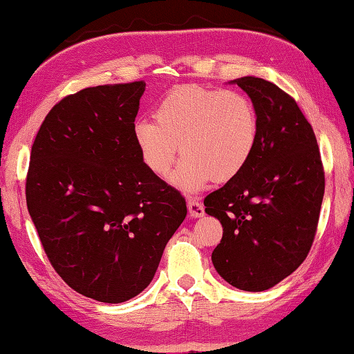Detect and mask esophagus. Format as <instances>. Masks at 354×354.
<instances>
[{
  "instance_id": "34e87169",
  "label": "esophagus",
  "mask_w": 354,
  "mask_h": 354,
  "mask_svg": "<svg viewBox=\"0 0 354 354\" xmlns=\"http://www.w3.org/2000/svg\"><path fill=\"white\" fill-rule=\"evenodd\" d=\"M187 207H189V214L194 218H198V217H203V215H205V207H203V205L198 200L190 198L187 201Z\"/></svg>"
}]
</instances>
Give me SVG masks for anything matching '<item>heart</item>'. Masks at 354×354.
I'll return each instance as SVG.
<instances>
[{"label":"heart","mask_w":354,"mask_h":354,"mask_svg":"<svg viewBox=\"0 0 354 354\" xmlns=\"http://www.w3.org/2000/svg\"><path fill=\"white\" fill-rule=\"evenodd\" d=\"M153 115L154 122L140 118L133 127L143 164L164 178L181 153L184 159L171 181L187 192L205 187L211 179L231 181L257 145L256 107L237 91L179 86L156 104Z\"/></svg>","instance_id":"obj_1"}]
</instances>
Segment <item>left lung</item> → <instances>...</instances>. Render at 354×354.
I'll return each mask as SVG.
<instances>
[{"label":"left lung","instance_id":"left-lung-1","mask_svg":"<svg viewBox=\"0 0 354 354\" xmlns=\"http://www.w3.org/2000/svg\"><path fill=\"white\" fill-rule=\"evenodd\" d=\"M253 101L257 145L247 167L205 198L223 237L212 251L226 283L262 292L306 259L319 225L325 171L310 123L297 101L273 82L243 76L232 81Z\"/></svg>","mask_w":354,"mask_h":354}]
</instances>
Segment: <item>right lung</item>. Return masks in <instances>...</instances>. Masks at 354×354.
<instances>
[{
	"label": "right lung",
	"instance_id": "1",
	"mask_svg": "<svg viewBox=\"0 0 354 354\" xmlns=\"http://www.w3.org/2000/svg\"><path fill=\"white\" fill-rule=\"evenodd\" d=\"M145 82L87 87L48 112L31 149L26 205L41 247L71 289L128 301L151 283L187 215L147 169L133 127Z\"/></svg>",
	"mask_w": 354,
	"mask_h": 354
}]
</instances>
